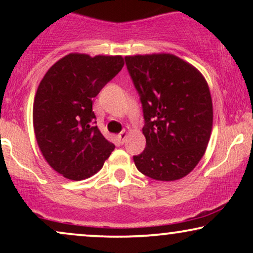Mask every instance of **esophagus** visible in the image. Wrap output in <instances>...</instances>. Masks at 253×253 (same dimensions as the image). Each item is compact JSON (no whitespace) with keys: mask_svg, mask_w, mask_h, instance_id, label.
<instances>
[{"mask_svg":"<svg viewBox=\"0 0 253 253\" xmlns=\"http://www.w3.org/2000/svg\"><path fill=\"white\" fill-rule=\"evenodd\" d=\"M128 132H129V127H126V128H124L123 130H121L120 133H119L118 138L120 139V141H121V143H124V141H125V139H126L127 134H128Z\"/></svg>","mask_w":253,"mask_h":253,"instance_id":"1","label":"esophagus"}]
</instances>
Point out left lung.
I'll return each mask as SVG.
<instances>
[{"label": "left lung", "mask_w": 253, "mask_h": 253, "mask_svg": "<svg viewBox=\"0 0 253 253\" xmlns=\"http://www.w3.org/2000/svg\"><path fill=\"white\" fill-rule=\"evenodd\" d=\"M143 106L146 147L136 169L157 181L187 176L201 161L213 126L208 84L197 69L170 53L125 57Z\"/></svg>", "instance_id": "8db88e82"}]
</instances>
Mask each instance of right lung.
Returning <instances> with one entry per match:
<instances>
[{"label": "right lung", "mask_w": 253, "mask_h": 253, "mask_svg": "<svg viewBox=\"0 0 253 253\" xmlns=\"http://www.w3.org/2000/svg\"><path fill=\"white\" fill-rule=\"evenodd\" d=\"M121 56L70 53L48 69L33 103L37 143L50 167L65 178L95 175L115 149L95 126L92 98L120 72Z\"/></svg>", "instance_id": "add662e5"}]
</instances>
